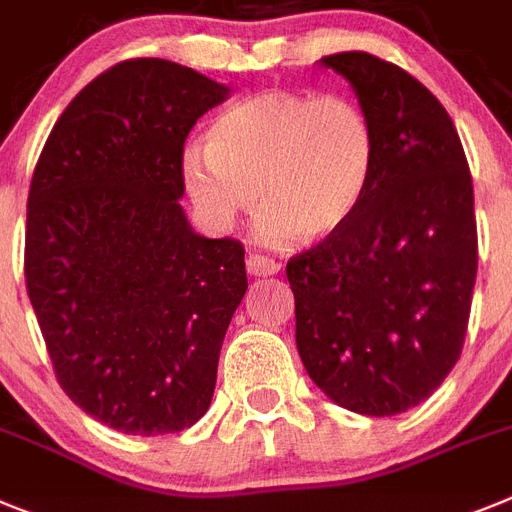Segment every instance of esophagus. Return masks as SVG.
Instances as JSON below:
<instances>
[{"mask_svg": "<svg viewBox=\"0 0 512 512\" xmlns=\"http://www.w3.org/2000/svg\"><path fill=\"white\" fill-rule=\"evenodd\" d=\"M246 266H248V274H253V277H272V274H277L279 269H282L279 261L269 259V256H264V253H248Z\"/></svg>", "mask_w": 512, "mask_h": 512, "instance_id": "obj_1", "label": "esophagus"}]
</instances>
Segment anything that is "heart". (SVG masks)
I'll list each match as a JSON object with an SVG mask.
<instances>
[{
  "label": "heart",
  "instance_id": "heart-1",
  "mask_svg": "<svg viewBox=\"0 0 512 512\" xmlns=\"http://www.w3.org/2000/svg\"><path fill=\"white\" fill-rule=\"evenodd\" d=\"M378 168V131L347 95L266 90L227 106L207 126V147L183 152L181 176L199 217L217 233L266 209L259 238L339 233L370 191Z\"/></svg>",
  "mask_w": 512,
  "mask_h": 512
}]
</instances>
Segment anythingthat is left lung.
<instances>
[{
  "mask_svg": "<svg viewBox=\"0 0 512 512\" xmlns=\"http://www.w3.org/2000/svg\"><path fill=\"white\" fill-rule=\"evenodd\" d=\"M378 131V168L347 225L287 261L300 360L331 401L391 417L461 357L476 279L469 163L451 116L412 74L365 51L321 59Z\"/></svg>",
  "mask_w": 512,
  "mask_h": 512,
  "instance_id": "1",
  "label": "left lung"
}]
</instances>
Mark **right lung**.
Returning a JSON list of instances; mask_svg holds the SVG:
<instances>
[{
    "label": "right lung",
    "mask_w": 512,
    "mask_h": 512,
    "mask_svg": "<svg viewBox=\"0 0 512 512\" xmlns=\"http://www.w3.org/2000/svg\"><path fill=\"white\" fill-rule=\"evenodd\" d=\"M225 85L165 59L98 74L64 108L33 170L25 285L59 386L126 435L191 427L248 290L246 251L194 233L183 144Z\"/></svg>",
    "instance_id": "right-lung-1"
}]
</instances>
